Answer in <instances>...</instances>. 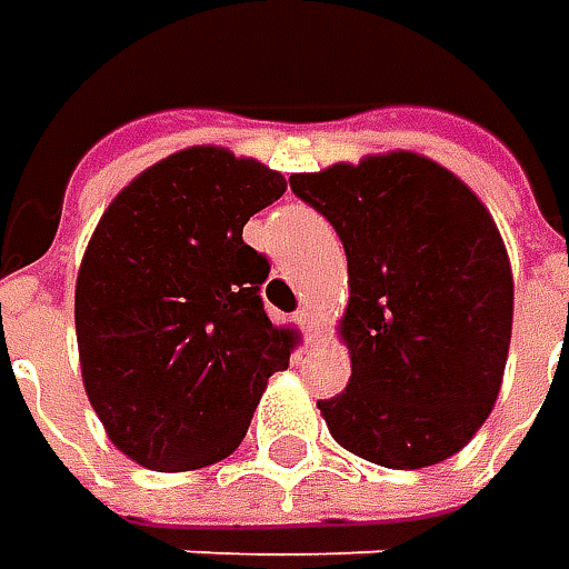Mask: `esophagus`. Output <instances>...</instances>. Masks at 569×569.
Returning a JSON list of instances; mask_svg holds the SVG:
<instances>
[{
	"mask_svg": "<svg viewBox=\"0 0 569 569\" xmlns=\"http://www.w3.org/2000/svg\"><path fill=\"white\" fill-rule=\"evenodd\" d=\"M297 326H300V332L307 336V341H317L319 339V322L313 317V310H297Z\"/></svg>",
	"mask_w": 569,
	"mask_h": 569,
	"instance_id": "obj_1",
	"label": "esophagus"
}]
</instances>
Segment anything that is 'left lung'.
Segmentation results:
<instances>
[{
	"mask_svg": "<svg viewBox=\"0 0 569 569\" xmlns=\"http://www.w3.org/2000/svg\"><path fill=\"white\" fill-rule=\"evenodd\" d=\"M348 256L351 380L322 399L336 443L386 469L437 466L488 421L513 332V272L491 211L415 151L295 173Z\"/></svg>",
	"mask_w": 569,
	"mask_h": 569,
	"instance_id": "1",
	"label": "left lung"
}]
</instances>
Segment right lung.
<instances>
[{"instance_id":"right-lung-1","label":"right lung","mask_w":569,"mask_h":569,"mask_svg":"<svg viewBox=\"0 0 569 569\" xmlns=\"http://www.w3.org/2000/svg\"><path fill=\"white\" fill-rule=\"evenodd\" d=\"M284 177L196 144L142 170L107 206L76 281L88 402L113 447L154 471L228 459L247 437L291 329L262 310L266 256L243 224Z\"/></svg>"}]
</instances>
